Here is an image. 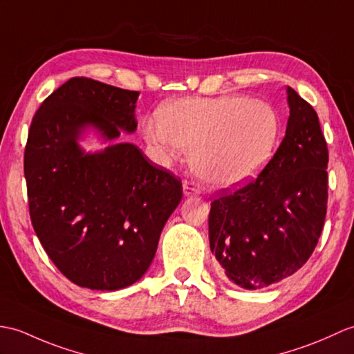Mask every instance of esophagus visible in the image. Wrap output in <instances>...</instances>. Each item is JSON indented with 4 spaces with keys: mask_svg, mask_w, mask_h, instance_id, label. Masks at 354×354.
Returning <instances> with one entry per match:
<instances>
[{
    "mask_svg": "<svg viewBox=\"0 0 354 354\" xmlns=\"http://www.w3.org/2000/svg\"><path fill=\"white\" fill-rule=\"evenodd\" d=\"M201 193V188H199V185H196L194 183H184V194L187 196V197H190V196H197Z\"/></svg>",
    "mask_w": 354,
    "mask_h": 354,
    "instance_id": "esophagus-1",
    "label": "esophagus"
}]
</instances>
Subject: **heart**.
<instances>
[{"mask_svg":"<svg viewBox=\"0 0 354 354\" xmlns=\"http://www.w3.org/2000/svg\"><path fill=\"white\" fill-rule=\"evenodd\" d=\"M143 136L162 161L188 152L193 174L214 188L252 183L277 149L282 122L273 105L244 95L180 97L157 110Z\"/></svg>","mask_w":354,"mask_h":354,"instance_id":"obj_1","label":"heart"}]
</instances>
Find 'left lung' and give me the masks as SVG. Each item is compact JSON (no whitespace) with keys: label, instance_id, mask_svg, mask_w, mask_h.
<instances>
[{"label":"left lung","instance_id":"8db88e82","mask_svg":"<svg viewBox=\"0 0 354 354\" xmlns=\"http://www.w3.org/2000/svg\"><path fill=\"white\" fill-rule=\"evenodd\" d=\"M285 137L253 183L211 203L209 248L226 281L262 290L294 274L322 235L328 152L315 110L286 87Z\"/></svg>","mask_w":354,"mask_h":354}]
</instances>
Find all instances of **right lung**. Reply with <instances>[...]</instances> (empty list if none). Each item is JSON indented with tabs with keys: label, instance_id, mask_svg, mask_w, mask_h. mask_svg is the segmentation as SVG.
Instances as JSON below:
<instances>
[{
	"label": "right lung",
	"instance_id": "obj_1",
	"mask_svg": "<svg viewBox=\"0 0 354 354\" xmlns=\"http://www.w3.org/2000/svg\"><path fill=\"white\" fill-rule=\"evenodd\" d=\"M138 92L71 78L39 106L24 157L31 223L55 267L78 286L118 291L151 267L183 185L133 143ZM96 138L109 147L86 151Z\"/></svg>",
	"mask_w": 354,
	"mask_h": 354
}]
</instances>
